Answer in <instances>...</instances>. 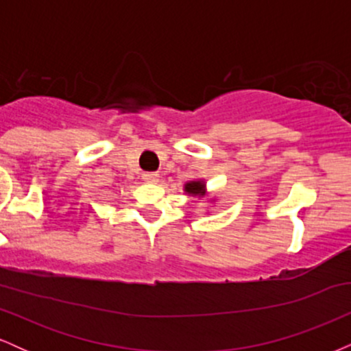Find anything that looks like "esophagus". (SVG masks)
Returning a JSON list of instances; mask_svg holds the SVG:
<instances>
[{
    "label": "esophagus",
    "instance_id": "1",
    "mask_svg": "<svg viewBox=\"0 0 351 351\" xmlns=\"http://www.w3.org/2000/svg\"><path fill=\"white\" fill-rule=\"evenodd\" d=\"M142 178H143L145 183H158L160 175H158V173H155V171H147V173H143Z\"/></svg>",
    "mask_w": 351,
    "mask_h": 351
}]
</instances>
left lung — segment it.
Instances as JSON below:
<instances>
[{
  "label": "left lung",
  "instance_id": "left-lung-1",
  "mask_svg": "<svg viewBox=\"0 0 351 351\" xmlns=\"http://www.w3.org/2000/svg\"><path fill=\"white\" fill-rule=\"evenodd\" d=\"M184 195L188 196H195V198H208L211 201V204H215V196H209L208 189H206V181L204 180H191L184 183Z\"/></svg>",
  "mask_w": 351,
  "mask_h": 351
}]
</instances>
